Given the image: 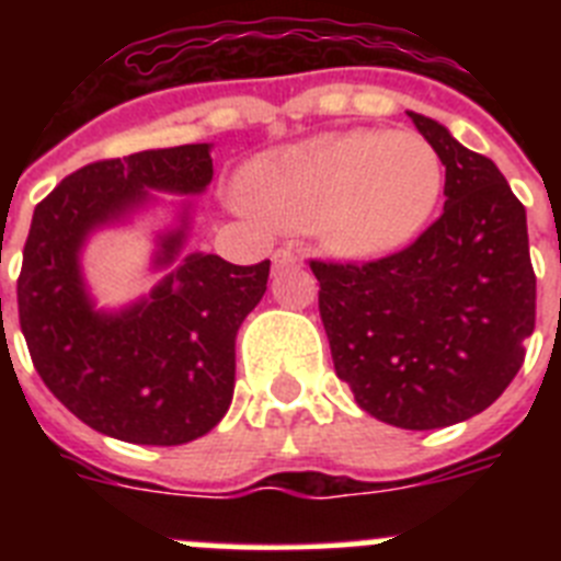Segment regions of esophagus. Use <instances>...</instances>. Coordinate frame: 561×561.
I'll return each instance as SVG.
<instances>
[{
  "label": "esophagus",
  "mask_w": 561,
  "mask_h": 561,
  "mask_svg": "<svg viewBox=\"0 0 561 561\" xmlns=\"http://www.w3.org/2000/svg\"><path fill=\"white\" fill-rule=\"evenodd\" d=\"M297 261H300V257H297L291 250H277L275 255H272V264H275V270H286V266H297Z\"/></svg>",
  "instance_id": "34e87169"
}]
</instances>
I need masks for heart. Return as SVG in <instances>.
<instances>
[{
	"label": "heart",
	"instance_id": "1",
	"mask_svg": "<svg viewBox=\"0 0 561 561\" xmlns=\"http://www.w3.org/2000/svg\"><path fill=\"white\" fill-rule=\"evenodd\" d=\"M444 165L415 131L314 134L264 153L241 173L261 225L314 230L331 252L370 261L404 250L433 219Z\"/></svg>",
	"mask_w": 561,
	"mask_h": 561
}]
</instances>
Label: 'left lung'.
I'll return each mask as SVG.
<instances>
[{
	"label": "left lung",
	"mask_w": 561,
	"mask_h": 561,
	"mask_svg": "<svg viewBox=\"0 0 561 561\" xmlns=\"http://www.w3.org/2000/svg\"><path fill=\"white\" fill-rule=\"evenodd\" d=\"M447 168L444 213L370 264L311 261L331 359L356 404L401 430L483 413L525 359L537 275L525 207L500 168L433 117L408 112Z\"/></svg>",
	"instance_id": "1"
}]
</instances>
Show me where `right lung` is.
<instances>
[{"label": "right lung", "instance_id": "add662e5", "mask_svg": "<svg viewBox=\"0 0 561 561\" xmlns=\"http://www.w3.org/2000/svg\"><path fill=\"white\" fill-rule=\"evenodd\" d=\"M210 142L151 148L83 165L38 202L19 275V323L49 393L108 438L176 447L210 433L230 410L236 334L261 304L270 261L236 266L182 252L193 199L213 180ZM174 221L154 237L160 285L123 310H98L82 277L89 237L161 204Z\"/></svg>", "mask_w": 561, "mask_h": 561}]
</instances>
